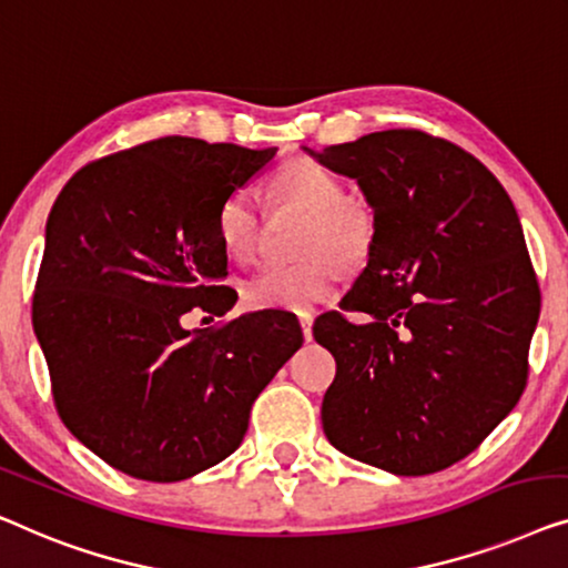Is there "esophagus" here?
I'll return each instance as SVG.
<instances>
[{
	"mask_svg": "<svg viewBox=\"0 0 568 568\" xmlns=\"http://www.w3.org/2000/svg\"><path fill=\"white\" fill-rule=\"evenodd\" d=\"M298 324H301L303 339H306V342L314 339V332H311V326H314V316H311V314H301V316H298Z\"/></svg>",
	"mask_w": 568,
	"mask_h": 568,
	"instance_id": "esophagus-1",
	"label": "esophagus"
}]
</instances>
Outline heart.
I'll return each mask as SVG.
<instances>
[{
	"label": "heart",
	"mask_w": 568,
	"mask_h": 568,
	"mask_svg": "<svg viewBox=\"0 0 568 568\" xmlns=\"http://www.w3.org/2000/svg\"><path fill=\"white\" fill-rule=\"evenodd\" d=\"M270 197L275 207L306 213L298 236L303 260L262 267L244 283V303L260 311H311L337 291L338 258L353 267L367 257L375 236L373 207L363 197L347 195L345 180L311 156L287 159L270 180ZM262 223L265 213L250 190L223 197L215 213V236L231 262L246 265L257 257Z\"/></svg>",
	"instance_id": "obj_1"
}]
</instances>
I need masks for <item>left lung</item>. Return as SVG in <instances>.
Listing matches in <instances>:
<instances>
[{"mask_svg":"<svg viewBox=\"0 0 568 568\" xmlns=\"http://www.w3.org/2000/svg\"><path fill=\"white\" fill-rule=\"evenodd\" d=\"M318 162L357 180L375 215L367 267L314 324L337 361L324 433L396 476L437 474L527 386L540 287L520 219L474 154L417 128L326 146Z\"/></svg>","mask_w":568,"mask_h":568,"instance_id":"left-lung-1","label":"left lung"}]
</instances>
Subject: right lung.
<instances>
[{
    "mask_svg": "<svg viewBox=\"0 0 568 568\" xmlns=\"http://www.w3.org/2000/svg\"><path fill=\"white\" fill-rule=\"evenodd\" d=\"M275 151L164 135L84 164L55 197L33 329L61 422L115 470L170 484L229 458L303 345L287 311L185 326L234 308L215 213Z\"/></svg>",
    "mask_w": 568,
    "mask_h": 568,
    "instance_id": "obj_1",
    "label": "right lung"
}]
</instances>
